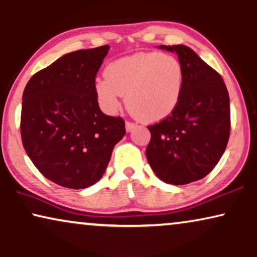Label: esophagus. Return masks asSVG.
Returning a JSON list of instances; mask_svg holds the SVG:
<instances>
[{"label": "esophagus", "instance_id": "1", "mask_svg": "<svg viewBox=\"0 0 257 257\" xmlns=\"http://www.w3.org/2000/svg\"><path fill=\"white\" fill-rule=\"evenodd\" d=\"M136 128V124H134V123H131V122H125V131L128 133H131L134 131V129Z\"/></svg>", "mask_w": 257, "mask_h": 257}]
</instances>
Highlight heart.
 Instances as JSON below:
<instances>
[{
	"label": "heart",
	"instance_id": "heart-1",
	"mask_svg": "<svg viewBox=\"0 0 257 257\" xmlns=\"http://www.w3.org/2000/svg\"><path fill=\"white\" fill-rule=\"evenodd\" d=\"M183 90V68L176 57L154 51L136 53L112 61L104 77L95 80L98 104L115 114L125 95L126 108L147 123L168 118L180 103Z\"/></svg>",
	"mask_w": 257,
	"mask_h": 257
}]
</instances>
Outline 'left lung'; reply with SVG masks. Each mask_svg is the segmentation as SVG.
I'll use <instances>...</instances> for the list:
<instances>
[{"instance_id":"obj_1","label":"left lung","mask_w":257,"mask_h":257,"mask_svg":"<svg viewBox=\"0 0 257 257\" xmlns=\"http://www.w3.org/2000/svg\"><path fill=\"white\" fill-rule=\"evenodd\" d=\"M157 48L177 54L183 90L175 111L148 126L146 156L160 180L180 186L203 179L223 155L230 134L229 94L220 74L189 47Z\"/></svg>"}]
</instances>
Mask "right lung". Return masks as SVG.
Wrapping results in <instances>:
<instances>
[{
    "label": "right lung",
    "instance_id": "1",
    "mask_svg": "<svg viewBox=\"0 0 257 257\" xmlns=\"http://www.w3.org/2000/svg\"><path fill=\"white\" fill-rule=\"evenodd\" d=\"M110 49L102 46L63 55L27 83L21 136L29 159L59 186L83 189L100 181L124 121L101 111L95 77Z\"/></svg>",
    "mask_w": 257,
    "mask_h": 257
}]
</instances>
